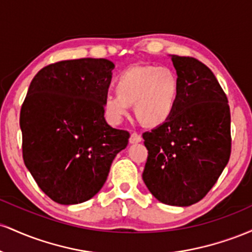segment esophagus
<instances>
[{
  "label": "esophagus",
  "mask_w": 252,
  "mask_h": 252,
  "mask_svg": "<svg viewBox=\"0 0 252 252\" xmlns=\"http://www.w3.org/2000/svg\"><path fill=\"white\" fill-rule=\"evenodd\" d=\"M129 141H130V143H138L142 141V136L138 134V132H132V134L130 135Z\"/></svg>",
  "instance_id": "1"
}]
</instances>
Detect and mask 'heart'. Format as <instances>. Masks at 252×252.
<instances>
[{"instance_id": "obj_1", "label": "heart", "mask_w": 252, "mask_h": 252, "mask_svg": "<svg viewBox=\"0 0 252 252\" xmlns=\"http://www.w3.org/2000/svg\"><path fill=\"white\" fill-rule=\"evenodd\" d=\"M116 92L104 98V114L110 123H122L130 104L141 122L154 126L166 122L174 111L179 96L175 73L166 66H134L116 79Z\"/></svg>"}]
</instances>
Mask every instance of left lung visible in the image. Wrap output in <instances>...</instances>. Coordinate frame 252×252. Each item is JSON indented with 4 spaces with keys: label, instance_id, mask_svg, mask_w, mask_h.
I'll return each mask as SVG.
<instances>
[{
    "label": "left lung",
    "instance_id": "1",
    "mask_svg": "<svg viewBox=\"0 0 252 252\" xmlns=\"http://www.w3.org/2000/svg\"><path fill=\"white\" fill-rule=\"evenodd\" d=\"M172 62L178 100L166 122L143 132L142 178L158 201L189 206L210 192L230 160V106L206 65L190 57L172 56Z\"/></svg>",
    "mask_w": 252,
    "mask_h": 252
}]
</instances>
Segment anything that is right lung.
Here are the masks:
<instances>
[{"instance_id": "right-lung-1", "label": "right lung", "mask_w": 252, "mask_h": 252, "mask_svg": "<svg viewBox=\"0 0 252 252\" xmlns=\"http://www.w3.org/2000/svg\"><path fill=\"white\" fill-rule=\"evenodd\" d=\"M114 67L108 59L63 60L41 68L28 89L20 114L24 161L58 204L96 195L115 156L128 146L129 132L104 118Z\"/></svg>"}]
</instances>
